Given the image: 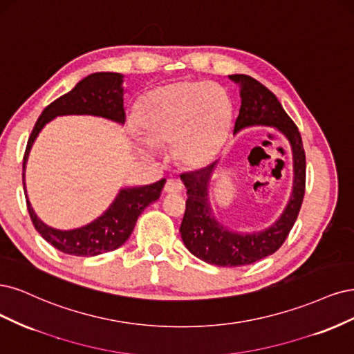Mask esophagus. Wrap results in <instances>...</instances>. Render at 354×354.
Segmentation results:
<instances>
[{
	"instance_id": "34e87169",
	"label": "esophagus",
	"mask_w": 354,
	"mask_h": 354,
	"mask_svg": "<svg viewBox=\"0 0 354 354\" xmlns=\"http://www.w3.org/2000/svg\"><path fill=\"white\" fill-rule=\"evenodd\" d=\"M184 189V185H182V182L178 179H167L166 180V185H165V192L167 194H175V192H180Z\"/></svg>"
}]
</instances>
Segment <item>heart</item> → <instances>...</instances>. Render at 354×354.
Segmentation results:
<instances>
[{
	"mask_svg": "<svg viewBox=\"0 0 354 354\" xmlns=\"http://www.w3.org/2000/svg\"><path fill=\"white\" fill-rule=\"evenodd\" d=\"M135 123L142 138L136 148L144 156L154 145L172 144L180 163L207 165L225 144L232 122L231 100L219 85L176 82L153 89L136 104Z\"/></svg>",
	"mask_w": 354,
	"mask_h": 354,
	"instance_id": "heart-1",
	"label": "heart"
}]
</instances>
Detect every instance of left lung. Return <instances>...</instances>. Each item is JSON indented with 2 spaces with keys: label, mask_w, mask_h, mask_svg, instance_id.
I'll use <instances>...</instances> for the list:
<instances>
[{
  "label": "left lung",
  "mask_w": 354,
  "mask_h": 354,
  "mask_svg": "<svg viewBox=\"0 0 354 354\" xmlns=\"http://www.w3.org/2000/svg\"><path fill=\"white\" fill-rule=\"evenodd\" d=\"M239 86L241 107L234 135L252 127H269L287 138L292 154V189L279 218L261 231L238 232L216 219L209 200V184L218 160L196 172L182 174L187 187V209L179 232L191 254L216 266H245L273 254L287 239L297 219L306 188V154L301 135L278 98L256 79L230 75Z\"/></svg>",
  "instance_id": "left-lung-1"
}]
</instances>
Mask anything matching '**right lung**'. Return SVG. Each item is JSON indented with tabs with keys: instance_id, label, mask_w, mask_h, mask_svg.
Masks as SVG:
<instances>
[{
	"instance_id": "1",
	"label": "right lung",
	"mask_w": 354,
	"mask_h": 354,
	"mask_svg": "<svg viewBox=\"0 0 354 354\" xmlns=\"http://www.w3.org/2000/svg\"><path fill=\"white\" fill-rule=\"evenodd\" d=\"M123 75L113 72H98L84 77L72 91L44 109L29 136L24 157V188L28 212L33 226L45 241H48L53 247L66 254L91 257L113 252L123 245L131 236L140 214L147 206L158 200L165 187L166 179L157 180L150 185L122 188L109 209L95 221L67 231L55 230V227L44 223L30 206L26 192L25 172L30 148L42 128L57 116L69 115L97 116L123 124L127 119L123 107Z\"/></svg>"
}]
</instances>
